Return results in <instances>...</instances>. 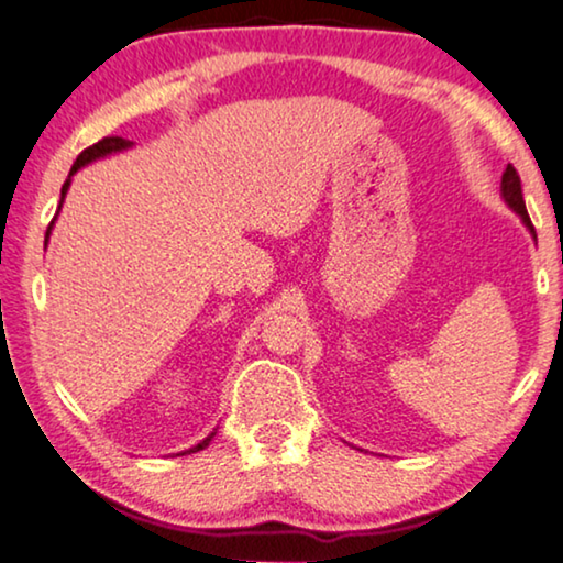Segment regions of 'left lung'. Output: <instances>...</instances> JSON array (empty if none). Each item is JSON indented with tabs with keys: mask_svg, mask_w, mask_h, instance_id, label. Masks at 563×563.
I'll return each mask as SVG.
<instances>
[{
	"mask_svg": "<svg viewBox=\"0 0 563 563\" xmlns=\"http://www.w3.org/2000/svg\"><path fill=\"white\" fill-rule=\"evenodd\" d=\"M503 197H505V202L510 205L512 210L520 214V220L526 222V228L530 230V233L536 235V230H533V222H530V218H528V210H526V199H522L520 176H518V172H515V166H510V164H507L505 174H503Z\"/></svg>",
	"mask_w": 563,
	"mask_h": 563,
	"instance_id": "obj_1",
	"label": "left lung"
}]
</instances>
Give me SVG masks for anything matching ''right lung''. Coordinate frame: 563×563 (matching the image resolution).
Here are the masks:
<instances>
[{
	"instance_id": "add662e5",
	"label": "right lung",
	"mask_w": 563,
	"mask_h": 563,
	"mask_svg": "<svg viewBox=\"0 0 563 563\" xmlns=\"http://www.w3.org/2000/svg\"><path fill=\"white\" fill-rule=\"evenodd\" d=\"M130 145H133V143L125 141V137H118V135H112V137H102V141H99V143L89 145L87 151H81V153H79V158L74 161V166H71V174H68V179L64 181V187H60V205H64V197H66L68 187H71V176H74L76 172H79L81 166H87V164H91V161H97V158H104V156H110V153H120V151H125V148H130ZM60 205H58V210H60ZM53 222H56V218L51 220V225H48V233H45V245H48V238H51ZM212 435H214V433L207 435L202 443H197V445H195V449H189V451H181V456H184V453H197V451H202L205 445H210Z\"/></svg>"
}]
</instances>
